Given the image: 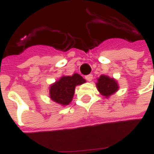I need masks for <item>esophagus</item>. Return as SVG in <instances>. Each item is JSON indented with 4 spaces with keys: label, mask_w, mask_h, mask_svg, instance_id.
<instances>
[{
    "label": "esophagus",
    "mask_w": 154,
    "mask_h": 154,
    "mask_svg": "<svg viewBox=\"0 0 154 154\" xmlns=\"http://www.w3.org/2000/svg\"><path fill=\"white\" fill-rule=\"evenodd\" d=\"M92 78H93V76H92L91 74H89V75L86 76V79H87L88 82H91V81L92 80Z\"/></svg>",
    "instance_id": "obj_1"
}]
</instances>
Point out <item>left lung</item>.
I'll use <instances>...</instances> for the list:
<instances>
[{
  "instance_id": "1",
  "label": "left lung",
  "mask_w": 154,
  "mask_h": 154,
  "mask_svg": "<svg viewBox=\"0 0 154 154\" xmlns=\"http://www.w3.org/2000/svg\"><path fill=\"white\" fill-rule=\"evenodd\" d=\"M98 91L106 98L113 95L119 90V84L117 81L113 78L106 76V75H100V77L97 78V82L96 83Z\"/></svg>"
}]
</instances>
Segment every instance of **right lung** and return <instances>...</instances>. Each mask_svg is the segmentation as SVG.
Instances as JSON below:
<instances>
[{"label": "right lung", "mask_w": 154, "mask_h": 154, "mask_svg": "<svg viewBox=\"0 0 154 154\" xmlns=\"http://www.w3.org/2000/svg\"><path fill=\"white\" fill-rule=\"evenodd\" d=\"M86 82V80L79 74L72 76H63L49 87V97L54 102L63 106L69 105L72 100L75 88L78 85Z\"/></svg>", "instance_id": "add662e5"}]
</instances>
